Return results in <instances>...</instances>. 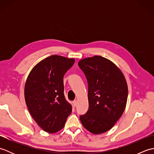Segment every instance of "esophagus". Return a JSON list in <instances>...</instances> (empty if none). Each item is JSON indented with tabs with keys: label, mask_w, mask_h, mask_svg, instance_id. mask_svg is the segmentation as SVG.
<instances>
[{
	"label": "esophagus",
	"mask_w": 154,
	"mask_h": 154,
	"mask_svg": "<svg viewBox=\"0 0 154 154\" xmlns=\"http://www.w3.org/2000/svg\"><path fill=\"white\" fill-rule=\"evenodd\" d=\"M77 100H73V106H77Z\"/></svg>",
	"instance_id": "34e87169"
}]
</instances>
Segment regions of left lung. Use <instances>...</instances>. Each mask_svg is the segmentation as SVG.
<instances>
[{"mask_svg": "<svg viewBox=\"0 0 154 154\" xmlns=\"http://www.w3.org/2000/svg\"><path fill=\"white\" fill-rule=\"evenodd\" d=\"M88 82L89 110L80 116L85 128L93 134L109 131L122 116L128 98L125 77L112 61L99 55L78 63Z\"/></svg>", "mask_w": 154, "mask_h": 154, "instance_id": "1", "label": "left lung"}]
</instances>
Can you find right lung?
Wrapping results in <instances>:
<instances>
[{"label":"right lung","mask_w":154,"mask_h":154,"mask_svg":"<svg viewBox=\"0 0 154 154\" xmlns=\"http://www.w3.org/2000/svg\"><path fill=\"white\" fill-rule=\"evenodd\" d=\"M74 63V58L51 55L35 65L26 81L24 98L28 109L45 132L60 131L71 113V104L64 96L63 76Z\"/></svg>","instance_id":"right-lung-1"}]
</instances>
